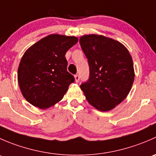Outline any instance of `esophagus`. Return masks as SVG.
Segmentation results:
<instances>
[{"instance_id": "obj_1", "label": "esophagus", "mask_w": 156, "mask_h": 156, "mask_svg": "<svg viewBox=\"0 0 156 156\" xmlns=\"http://www.w3.org/2000/svg\"><path fill=\"white\" fill-rule=\"evenodd\" d=\"M79 79H80V77L78 75H75V82L78 83V81H79Z\"/></svg>"}]
</instances>
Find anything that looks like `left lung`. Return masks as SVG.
Returning <instances> with one entry per match:
<instances>
[{
    "mask_svg": "<svg viewBox=\"0 0 156 156\" xmlns=\"http://www.w3.org/2000/svg\"><path fill=\"white\" fill-rule=\"evenodd\" d=\"M79 42L90 67L89 79L80 87L94 108L113 109L126 98L134 81L128 50L118 41L99 34L83 35Z\"/></svg>",
    "mask_w": 156,
    "mask_h": 156,
    "instance_id": "obj_1",
    "label": "left lung"
}]
</instances>
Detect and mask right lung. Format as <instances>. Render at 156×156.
<instances>
[{"instance_id": "right-lung-1", "label": "right lung", "mask_w": 156, "mask_h": 156, "mask_svg": "<svg viewBox=\"0 0 156 156\" xmlns=\"http://www.w3.org/2000/svg\"><path fill=\"white\" fill-rule=\"evenodd\" d=\"M74 36L52 34L25 52L18 68V82L26 100L39 108L60 101L75 78L67 72V50L78 42Z\"/></svg>"}]
</instances>
